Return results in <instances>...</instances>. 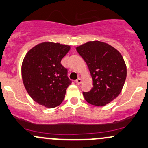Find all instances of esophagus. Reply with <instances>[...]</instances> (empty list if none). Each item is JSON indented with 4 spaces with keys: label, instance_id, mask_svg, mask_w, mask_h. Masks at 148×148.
Wrapping results in <instances>:
<instances>
[{
    "label": "esophagus",
    "instance_id": "obj_1",
    "mask_svg": "<svg viewBox=\"0 0 148 148\" xmlns=\"http://www.w3.org/2000/svg\"><path fill=\"white\" fill-rule=\"evenodd\" d=\"M82 79H81L80 78H79L78 79H77V80H76V83H77L78 85L81 84V83H82Z\"/></svg>",
    "mask_w": 148,
    "mask_h": 148
}]
</instances>
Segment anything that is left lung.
<instances>
[{
    "label": "left lung",
    "mask_w": 148,
    "mask_h": 148,
    "mask_svg": "<svg viewBox=\"0 0 148 148\" xmlns=\"http://www.w3.org/2000/svg\"><path fill=\"white\" fill-rule=\"evenodd\" d=\"M77 52L86 62L93 88L83 92L85 100L96 106H103L121 94L127 76L123 57L110 45L100 41H89L77 47Z\"/></svg>",
    "instance_id": "1"
}]
</instances>
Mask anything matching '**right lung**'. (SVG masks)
Returning <instances> with one entry per match:
<instances>
[{
  "mask_svg": "<svg viewBox=\"0 0 148 148\" xmlns=\"http://www.w3.org/2000/svg\"><path fill=\"white\" fill-rule=\"evenodd\" d=\"M70 48L66 45L44 42L33 47L25 56L21 66L23 84L30 97L40 105L52 108L64 99L71 81L61 60Z\"/></svg>",
  "mask_w": 148,
  "mask_h": 148,
  "instance_id": "add662e5",
  "label": "right lung"
}]
</instances>
